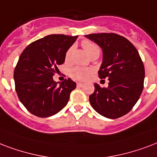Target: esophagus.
Here are the masks:
<instances>
[{"label":"esophagus","mask_w":157,"mask_h":157,"mask_svg":"<svg viewBox=\"0 0 157 157\" xmlns=\"http://www.w3.org/2000/svg\"><path fill=\"white\" fill-rule=\"evenodd\" d=\"M83 83L82 82H77V87H82Z\"/></svg>","instance_id":"1"}]
</instances>
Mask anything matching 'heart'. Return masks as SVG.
Returning <instances> with one entry per match:
<instances>
[{
    "mask_svg": "<svg viewBox=\"0 0 157 157\" xmlns=\"http://www.w3.org/2000/svg\"><path fill=\"white\" fill-rule=\"evenodd\" d=\"M81 45L90 57H92L94 55L99 56V54H100V47L98 44H96L95 42H92L90 40H83ZM73 50H74V47H70L67 50L65 56V62H69L70 60ZM91 74H92V70L90 69L79 67V66L72 68L70 71V77L74 79L77 80V81H84L89 77Z\"/></svg>",
    "mask_w": 157,
    "mask_h": 157,
    "instance_id": "1",
    "label": "heart"
}]
</instances>
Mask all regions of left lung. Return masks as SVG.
I'll return each instance as SVG.
<instances>
[{"mask_svg":"<svg viewBox=\"0 0 157 157\" xmlns=\"http://www.w3.org/2000/svg\"><path fill=\"white\" fill-rule=\"evenodd\" d=\"M99 45L103 61L98 75L108 78V87L94 83L89 96L92 108L104 117L117 119L130 111L143 89L145 69L136 47L116 33H92L85 36Z\"/></svg>","mask_w":157,"mask_h":157,"instance_id":"8db88e82","label":"left lung"}]
</instances>
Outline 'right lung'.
I'll return each instance as SVG.
<instances>
[{
    "label": "right lung",
    "instance_id": "right-lung-1",
    "mask_svg": "<svg viewBox=\"0 0 157 157\" xmlns=\"http://www.w3.org/2000/svg\"><path fill=\"white\" fill-rule=\"evenodd\" d=\"M78 36L48 35L30 43L14 68L15 91L24 107L37 117L56 115L67 105L76 82L65 78L57 85L53 75Z\"/></svg>",
    "mask_w": 157,
    "mask_h": 157
}]
</instances>
